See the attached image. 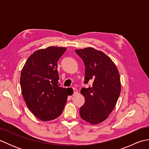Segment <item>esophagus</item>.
<instances>
[{"label": "esophagus", "mask_w": 149, "mask_h": 149, "mask_svg": "<svg viewBox=\"0 0 149 149\" xmlns=\"http://www.w3.org/2000/svg\"><path fill=\"white\" fill-rule=\"evenodd\" d=\"M72 90H73V92H74V95L77 94L78 91H77V89H75V88H72Z\"/></svg>", "instance_id": "esophagus-1"}]
</instances>
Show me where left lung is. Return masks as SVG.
<instances>
[{
	"instance_id": "left-lung-1",
	"label": "left lung",
	"mask_w": 149,
	"mask_h": 149,
	"mask_svg": "<svg viewBox=\"0 0 149 149\" xmlns=\"http://www.w3.org/2000/svg\"><path fill=\"white\" fill-rule=\"evenodd\" d=\"M75 51L84 63V84L93 82L92 86L81 90L85 102L80 107V116L91 124H98L108 118L116 106L121 91L119 72L102 51L92 47Z\"/></svg>"
}]
</instances>
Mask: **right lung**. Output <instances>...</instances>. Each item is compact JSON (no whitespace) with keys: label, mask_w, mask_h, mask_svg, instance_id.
Wrapping results in <instances>:
<instances>
[{"label":"right lung","mask_w":149,"mask_h":149,"mask_svg":"<svg viewBox=\"0 0 149 149\" xmlns=\"http://www.w3.org/2000/svg\"><path fill=\"white\" fill-rule=\"evenodd\" d=\"M65 47H49L34 52L20 75L22 93L34 116L49 121L61 115L67 101L69 88L59 86L58 61Z\"/></svg>","instance_id":"obj_1"}]
</instances>
